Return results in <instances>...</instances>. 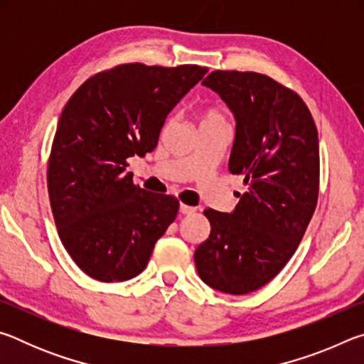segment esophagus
I'll return each mask as SVG.
<instances>
[{"label":"esophagus","instance_id":"34e87169","mask_svg":"<svg viewBox=\"0 0 364 364\" xmlns=\"http://www.w3.org/2000/svg\"><path fill=\"white\" fill-rule=\"evenodd\" d=\"M180 212H181L183 215H188V213L196 212V208L191 207V205H186V204H180Z\"/></svg>","mask_w":364,"mask_h":364}]
</instances>
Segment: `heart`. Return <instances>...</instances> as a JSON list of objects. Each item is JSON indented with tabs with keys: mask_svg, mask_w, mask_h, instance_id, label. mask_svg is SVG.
Returning a JSON list of instances; mask_svg holds the SVG:
<instances>
[{
	"mask_svg": "<svg viewBox=\"0 0 364 364\" xmlns=\"http://www.w3.org/2000/svg\"><path fill=\"white\" fill-rule=\"evenodd\" d=\"M215 122H225V117L221 115L218 110H207V112L204 114V117H202V123H215Z\"/></svg>",
	"mask_w": 364,
	"mask_h": 364,
	"instance_id": "b5f03b06",
	"label": "heart"
}]
</instances>
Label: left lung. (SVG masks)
Masks as SVG:
<instances>
[{
    "mask_svg": "<svg viewBox=\"0 0 364 364\" xmlns=\"http://www.w3.org/2000/svg\"><path fill=\"white\" fill-rule=\"evenodd\" d=\"M202 85L236 119L228 168L242 175L234 212L207 208L210 236L196 249L200 279L244 295L274 278L295 254L318 202L319 143L304 100L268 75L215 70Z\"/></svg>",
    "mask_w": 364,
    "mask_h": 364,
    "instance_id": "obj_1",
    "label": "left lung"
}]
</instances>
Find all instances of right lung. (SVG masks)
Instances as JSON below:
<instances>
[{
  "mask_svg": "<svg viewBox=\"0 0 364 364\" xmlns=\"http://www.w3.org/2000/svg\"><path fill=\"white\" fill-rule=\"evenodd\" d=\"M207 67L122 64L90 77L67 101L48 160V193L60 241L102 282L146 268L180 202L133 184L127 159L156 149L165 119Z\"/></svg>",
  "mask_w": 364,
  "mask_h": 364,
  "instance_id": "obj_1",
  "label": "right lung"
}]
</instances>
